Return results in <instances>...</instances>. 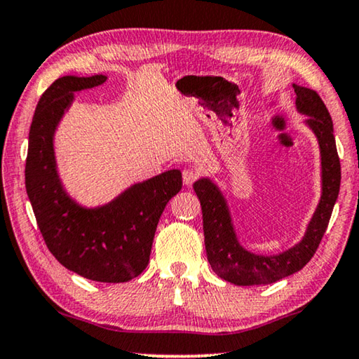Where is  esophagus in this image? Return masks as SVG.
Listing matches in <instances>:
<instances>
[{
	"instance_id": "obj_1",
	"label": "esophagus",
	"mask_w": 359,
	"mask_h": 359,
	"mask_svg": "<svg viewBox=\"0 0 359 359\" xmlns=\"http://www.w3.org/2000/svg\"><path fill=\"white\" fill-rule=\"evenodd\" d=\"M196 180H197V171L191 170V168H186V170L183 171V183H184L186 186H191L192 183H194Z\"/></svg>"
}]
</instances>
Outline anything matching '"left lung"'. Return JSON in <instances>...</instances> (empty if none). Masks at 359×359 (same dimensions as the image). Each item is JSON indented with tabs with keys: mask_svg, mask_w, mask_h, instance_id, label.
<instances>
[{
	"mask_svg": "<svg viewBox=\"0 0 359 359\" xmlns=\"http://www.w3.org/2000/svg\"><path fill=\"white\" fill-rule=\"evenodd\" d=\"M293 89L296 108L309 116L306 124L313 129L319 141L322 167V196L303 240L275 256L249 252L238 241L228 204L218 186L209 178H201L194 183V191L202 207L204 243L210 267L218 277L240 287L278 282L303 269L318 251L339 197L340 158L337 154L334 123L329 110L316 90L296 84H293Z\"/></svg>",
	"mask_w": 359,
	"mask_h": 359,
	"instance_id": "1",
	"label": "left lung"
}]
</instances>
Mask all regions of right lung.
Segmentation results:
<instances>
[{
	"label": "right lung",
	"instance_id": "obj_1",
	"mask_svg": "<svg viewBox=\"0 0 359 359\" xmlns=\"http://www.w3.org/2000/svg\"><path fill=\"white\" fill-rule=\"evenodd\" d=\"M105 81L103 74L63 76L43 92L30 124L25 189L41 236L61 266L93 282L123 283L147 267L160 215L183 180L180 170H168L95 209L69 197L56 170L55 131L74 92Z\"/></svg>",
	"mask_w": 359,
	"mask_h": 359
}]
</instances>
